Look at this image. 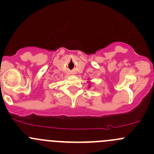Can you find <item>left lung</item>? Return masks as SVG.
<instances>
[{
  "label": "left lung",
  "mask_w": 154,
  "mask_h": 154,
  "mask_svg": "<svg viewBox=\"0 0 154 154\" xmlns=\"http://www.w3.org/2000/svg\"><path fill=\"white\" fill-rule=\"evenodd\" d=\"M88 82H89V81H88ZM89 83V86H88V88H90V83Z\"/></svg>",
  "instance_id": "left-lung-1"
}]
</instances>
